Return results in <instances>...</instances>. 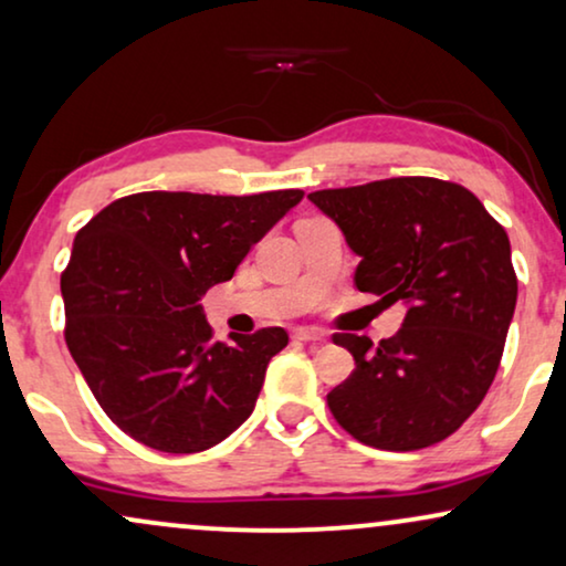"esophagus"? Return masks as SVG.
<instances>
[{
	"mask_svg": "<svg viewBox=\"0 0 566 566\" xmlns=\"http://www.w3.org/2000/svg\"><path fill=\"white\" fill-rule=\"evenodd\" d=\"M292 339L295 342H324L326 334L318 332V328H295V332H292Z\"/></svg>",
	"mask_w": 566,
	"mask_h": 566,
	"instance_id": "1",
	"label": "esophagus"
}]
</instances>
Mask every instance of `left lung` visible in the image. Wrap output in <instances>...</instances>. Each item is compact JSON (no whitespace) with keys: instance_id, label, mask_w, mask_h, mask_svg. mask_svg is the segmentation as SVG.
<instances>
[{"instance_id":"1","label":"left lung","mask_w":566,"mask_h":566,"mask_svg":"<svg viewBox=\"0 0 566 566\" xmlns=\"http://www.w3.org/2000/svg\"><path fill=\"white\" fill-rule=\"evenodd\" d=\"M360 259L355 287L407 305L402 328L374 347L336 334L355 357L328 410L366 447L415 452L452 436L502 363L517 305L504 227L473 192L436 177H391L311 192Z\"/></svg>"}]
</instances>
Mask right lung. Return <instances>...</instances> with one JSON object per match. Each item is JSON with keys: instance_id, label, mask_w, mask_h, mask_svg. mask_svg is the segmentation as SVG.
Masks as SVG:
<instances>
[{"instance_id": "1", "label": "right lung", "mask_w": 566, "mask_h": 566, "mask_svg": "<svg viewBox=\"0 0 566 566\" xmlns=\"http://www.w3.org/2000/svg\"><path fill=\"white\" fill-rule=\"evenodd\" d=\"M300 200L303 190L135 192L75 234L64 342L114 426L159 452L192 454L245 423L290 336L271 326L211 342L200 297Z\"/></svg>"}]
</instances>
